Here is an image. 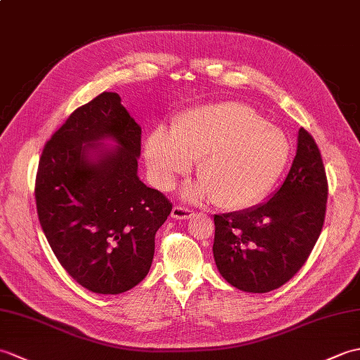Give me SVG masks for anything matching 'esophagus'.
Segmentation results:
<instances>
[{
  "mask_svg": "<svg viewBox=\"0 0 360 360\" xmlns=\"http://www.w3.org/2000/svg\"><path fill=\"white\" fill-rule=\"evenodd\" d=\"M195 214L193 210H188V208H184V207H173L172 210V218L173 219H190L191 216Z\"/></svg>",
  "mask_w": 360,
  "mask_h": 360,
  "instance_id": "esophagus-1",
  "label": "esophagus"
}]
</instances>
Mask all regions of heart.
I'll use <instances>...</instances> for the list:
<instances>
[{
	"mask_svg": "<svg viewBox=\"0 0 360 360\" xmlns=\"http://www.w3.org/2000/svg\"><path fill=\"white\" fill-rule=\"evenodd\" d=\"M290 153L285 133L239 103L190 110L179 116L172 133L158 129L146 144V161L158 187L172 188L191 161H198L200 182L186 188V196L212 198L229 212L244 210L269 195Z\"/></svg>",
	"mask_w": 360,
	"mask_h": 360,
	"instance_id": "1",
	"label": "heart"
}]
</instances>
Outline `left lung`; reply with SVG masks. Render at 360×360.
<instances>
[{"mask_svg":"<svg viewBox=\"0 0 360 360\" xmlns=\"http://www.w3.org/2000/svg\"><path fill=\"white\" fill-rule=\"evenodd\" d=\"M328 184L313 136L299 129L297 150L282 186L266 202L214 214L213 256L222 278L247 293L288 282L322 231Z\"/></svg>","mask_w":360,"mask_h":360,"instance_id":"left-lung-1","label":"left lung"}]
</instances>
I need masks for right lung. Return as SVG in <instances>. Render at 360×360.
I'll return each instance as SVG.
<instances>
[{"mask_svg": "<svg viewBox=\"0 0 360 360\" xmlns=\"http://www.w3.org/2000/svg\"><path fill=\"white\" fill-rule=\"evenodd\" d=\"M139 124L118 94L104 91L67 118L38 164L37 210L49 245L98 295L124 293L146 278L155 235L172 212L170 200L139 179Z\"/></svg>", "mask_w": 360, "mask_h": 360, "instance_id": "add662e5", "label": "right lung"}]
</instances>
